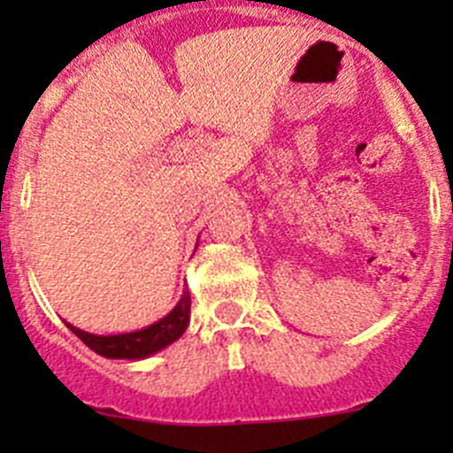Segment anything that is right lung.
I'll return each mask as SVG.
<instances>
[{
    "mask_svg": "<svg viewBox=\"0 0 453 453\" xmlns=\"http://www.w3.org/2000/svg\"><path fill=\"white\" fill-rule=\"evenodd\" d=\"M190 319V294L184 291L181 300L177 303V307L173 309L166 318H162L159 322L150 324L149 328H142L135 333H125V335H91V333L81 331V328H72L76 337H81L83 344L89 346L94 353L103 355V357L111 359H142L149 357V355L157 353V350L166 349L168 344H173L175 340H180L181 333L186 331Z\"/></svg>",
    "mask_w": 453,
    "mask_h": 453,
    "instance_id": "right-lung-1",
    "label": "right lung"
}]
</instances>
